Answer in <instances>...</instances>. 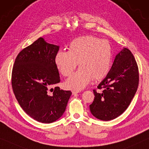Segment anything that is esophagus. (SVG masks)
Segmentation results:
<instances>
[{"label": "esophagus", "instance_id": "obj_1", "mask_svg": "<svg viewBox=\"0 0 149 149\" xmlns=\"http://www.w3.org/2000/svg\"><path fill=\"white\" fill-rule=\"evenodd\" d=\"M79 93H80V91H75V90H74V91H72V94H73V95H76V94Z\"/></svg>", "mask_w": 149, "mask_h": 149}]
</instances>
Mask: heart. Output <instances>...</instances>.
Wrapping results in <instances>:
<instances>
[{
	"label": "heart",
	"instance_id": "heart-1",
	"mask_svg": "<svg viewBox=\"0 0 149 149\" xmlns=\"http://www.w3.org/2000/svg\"><path fill=\"white\" fill-rule=\"evenodd\" d=\"M113 49L109 42L93 36L74 39L69 51H59L54 58L56 66L64 76H70L77 65L79 69L67 79L69 88L83 89L92 79L99 80L109 72L112 63Z\"/></svg>",
	"mask_w": 149,
	"mask_h": 149
}]
</instances>
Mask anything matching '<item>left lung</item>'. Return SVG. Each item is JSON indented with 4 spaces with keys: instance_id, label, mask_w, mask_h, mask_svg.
Segmentation results:
<instances>
[{
    "instance_id": "8db88e82",
    "label": "left lung",
    "mask_w": 149,
    "mask_h": 149,
    "mask_svg": "<svg viewBox=\"0 0 149 149\" xmlns=\"http://www.w3.org/2000/svg\"><path fill=\"white\" fill-rule=\"evenodd\" d=\"M138 81L136 61L130 51L123 48L116 56L109 72L98 86L103 91H93L95 97L90 105L91 113L102 121L116 119L128 107L136 93Z\"/></svg>"
}]
</instances>
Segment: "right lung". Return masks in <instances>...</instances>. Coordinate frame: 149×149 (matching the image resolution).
<instances>
[{"mask_svg": "<svg viewBox=\"0 0 149 149\" xmlns=\"http://www.w3.org/2000/svg\"><path fill=\"white\" fill-rule=\"evenodd\" d=\"M58 50L59 46L39 38L18 54L13 68L12 88L19 104L28 116L41 123L59 119L72 95L70 91L58 86L52 88L60 82L54 62Z\"/></svg>", "mask_w": 149, "mask_h": 149, "instance_id": "right-lung-1", "label": "right lung"}]
</instances>
